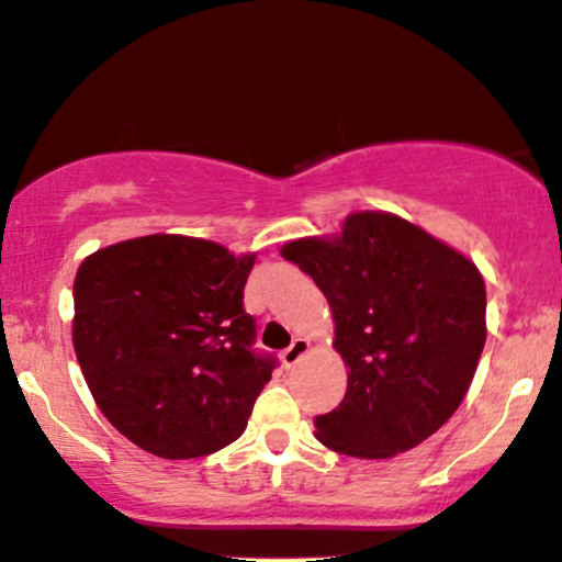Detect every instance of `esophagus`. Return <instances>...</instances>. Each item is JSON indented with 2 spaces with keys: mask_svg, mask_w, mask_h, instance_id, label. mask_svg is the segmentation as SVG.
<instances>
[{
  "mask_svg": "<svg viewBox=\"0 0 562 562\" xmlns=\"http://www.w3.org/2000/svg\"><path fill=\"white\" fill-rule=\"evenodd\" d=\"M307 351H310V341H307V338H294L292 346H289V349L281 355L283 367H294L304 355H307Z\"/></svg>",
  "mask_w": 562,
  "mask_h": 562,
  "instance_id": "obj_1",
  "label": "esophagus"
}]
</instances>
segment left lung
<instances>
[{
	"label": "left lung",
	"instance_id": "1",
	"mask_svg": "<svg viewBox=\"0 0 562 562\" xmlns=\"http://www.w3.org/2000/svg\"><path fill=\"white\" fill-rule=\"evenodd\" d=\"M281 255L317 283L349 367L346 396L315 438L357 459H391L438 432L467 396L487 338V292L467 255L412 221L351 213L336 237Z\"/></svg>",
	"mask_w": 562,
	"mask_h": 562
}]
</instances>
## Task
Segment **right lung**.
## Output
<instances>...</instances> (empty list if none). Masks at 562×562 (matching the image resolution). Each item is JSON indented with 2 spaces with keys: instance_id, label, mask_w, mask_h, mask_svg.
<instances>
[{
  "instance_id": "obj_1",
  "label": "right lung",
  "mask_w": 562,
  "mask_h": 562,
  "mask_svg": "<svg viewBox=\"0 0 562 562\" xmlns=\"http://www.w3.org/2000/svg\"><path fill=\"white\" fill-rule=\"evenodd\" d=\"M255 255L150 234L95 249L75 276L72 344L95 404L161 459L216 453L245 432L276 359L258 355L245 283Z\"/></svg>"
}]
</instances>
